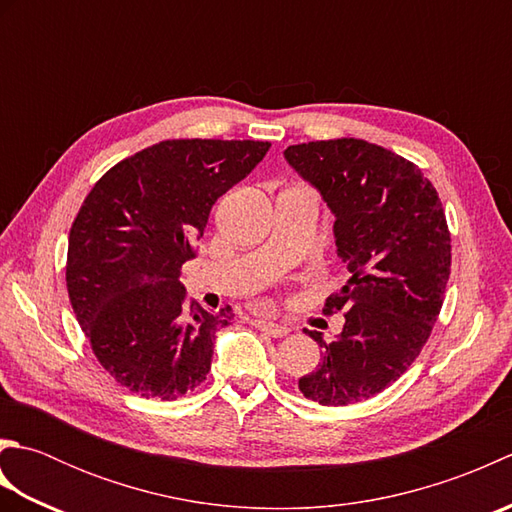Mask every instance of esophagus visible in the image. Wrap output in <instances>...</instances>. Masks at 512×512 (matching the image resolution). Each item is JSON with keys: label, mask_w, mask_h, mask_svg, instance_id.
Here are the masks:
<instances>
[{"label": "esophagus", "mask_w": 512, "mask_h": 512, "mask_svg": "<svg viewBox=\"0 0 512 512\" xmlns=\"http://www.w3.org/2000/svg\"><path fill=\"white\" fill-rule=\"evenodd\" d=\"M255 328L264 330V332L270 334V336H275V339H281V336L290 334L288 325H284V323H273V321H257V319H255Z\"/></svg>", "instance_id": "obj_1"}]
</instances>
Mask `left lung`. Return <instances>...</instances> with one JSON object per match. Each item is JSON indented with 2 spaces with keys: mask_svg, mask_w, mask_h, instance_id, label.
<instances>
[{
  "mask_svg": "<svg viewBox=\"0 0 512 512\" xmlns=\"http://www.w3.org/2000/svg\"><path fill=\"white\" fill-rule=\"evenodd\" d=\"M284 154L336 215V248L352 275L323 306L343 312L339 339L308 332L323 352L299 389L319 405H354L396 383L429 341L451 275L447 215L418 165L363 138Z\"/></svg>",
  "mask_w": 512,
  "mask_h": 512,
  "instance_id": "obj_1",
  "label": "left lung"
}]
</instances>
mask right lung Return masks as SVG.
Wrapping results in <instances>:
<instances>
[{
  "instance_id": "1",
  "label": "right lung",
  "mask_w": 512,
  "mask_h": 512,
  "mask_svg": "<svg viewBox=\"0 0 512 512\" xmlns=\"http://www.w3.org/2000/svg\"><path fill=\"white\" fill-rule=\"evenodd\" d=\"M270 143L173 138L105 171L76 213L65 286L96 361L143 398L178 400L206 378L231 306H193L180 281L220 195Z\"/></svg>"
}]
</instances>
